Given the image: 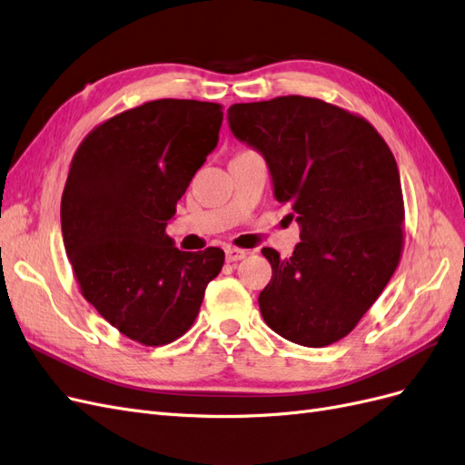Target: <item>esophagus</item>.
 I'll return each mask as SVG.
<instances>
[{
  "label": "esophagus",
  "mask_w": 465,
  "mask_h": 465,
  "mask_svg": "<svg viewBox=\"0 0 465 465\" xmlns=\"http://www.w3.org/2000/svg\"><path fill=\"white\" fill-rule=\"evenodd\" d=\"M246 256H248V250H241V248H227V250H224V258H227L229 263L241 262Z\"/></svg>",
  "instance_id": "34e87169"
}]
</instances>
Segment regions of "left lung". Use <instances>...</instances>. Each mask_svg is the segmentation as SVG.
Listing matches in <instances>:
<instances>
[{
	"label": "left lung",
	"instance_id": "1",
	"mask_svg": "<svg viewBox=\"0 0 465 465\" xmlns=\"http://www.w3.org/2000/svg\"><path fill=\"white\" fill-rule=\"evenodd\" d=\"M229 128L270 168L275 200L292 205L301 242L273 248L260 312L275 333L326 347L357 326L396 272L403 198L396 159L372 125L308 96L232 104Z\"/></svg>",
	"mask_w": 465,
	"mask_h": 465
}]
</instances>
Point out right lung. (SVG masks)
Returning a JSON list of instances; mask_svg holds the SVG:
<instances>
[{
    "label": "right lung",
    "instance_id": "add662e5",
    "mask_svg": "<svg viewBox=\"0 0 465 465\" xmlns=\"http://www.w3.org/2000/svg\"><path fill=\"white\" fill-rule=\"evenodd\" d=\"M221 124L215 103L161 98L106 120L74 154L62 195L65 254L83 297L134 341L184 335L224 263L221 248L184 252L164 232Z\"/></svg>",
    "mask_w": 465,
    "mask_h": 465
}]
</instances>
